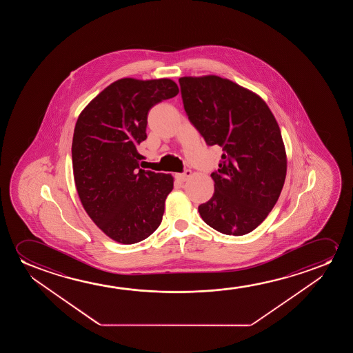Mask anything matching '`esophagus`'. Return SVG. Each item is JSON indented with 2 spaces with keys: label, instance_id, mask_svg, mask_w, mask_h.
Masks as SVG:
<instances>
[{
  "label": "esophagus",
  "instance_id": "obj_1",
  "mask_svg": "<svg viewBox=\"0 0 353 353\" xmlns=\"http://www.w3.org/2000/svg\"><path fill=\"white\" fill-rule=\"evenodd\" d=\"M190 176H192V171L188 169L184 170L182 174H177V177H179V181H182V182L187 181V179H188Z\"/></svg>",
  "mask_w": 353,
  "mask_h": 353
}]
</instances>
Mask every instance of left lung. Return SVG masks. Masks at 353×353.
<instances>
[{
	"label": "left lung",
	"mask_w": 353,
	"mask_h": 353,
	"mask_svg": "<svg viewBox=\"0 0 353 353\" xmlns=\"http://www.w3.org/2000/svg\"><path fill=\"white\" fill-rule=\"evenodd\" d=\"M184 111L208 145L222 147L211 174L214 193L199 206L203 222L225 235L254 230L275 206L287 158L280 128L254 92L218 76L179 78Z\"/></svg>",
	"instance_id": "1"
}]
</instances>
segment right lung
<instances>
[{
  "mask_svg": "<svg viewBox=\"0 0 353 353\" xmlns=\"http://www.w3.org/2000/svg\"><path fill=\"white\" fill-rule=\"evenodd\" d=\"M179 92L168 78H123L78 117L72 140L77 193L92 222L114 241H142L161 223L174 179L140 169L137 147L147 139L150 108Z\"/></svg>",
  "mask_w": 353,
  "mask_h": 353,
  "instance_id": "1",
  "label": "right lung"
}]
</instances>
